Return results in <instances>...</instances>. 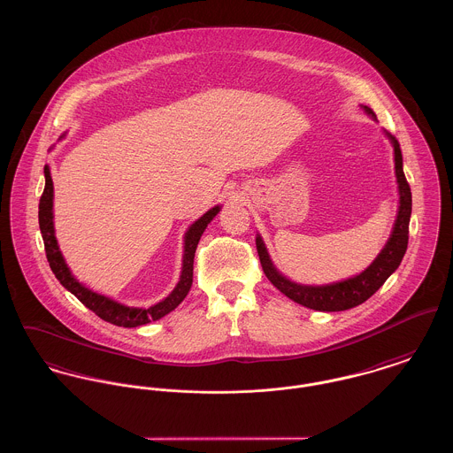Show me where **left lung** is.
I'll list each match as a JSON object with an SVG mask.
<instances>
[{
	"label": "left lung",
	"instance_id": "1",
	"mask_svg": "<svg viewBox=\"0 0 453 453\" xmlns=\"http://www.w3.org/2000/svg\"><path fill=\"white\" fill-rule=\"evenodd\" d=\"M365 112L375 118L373 111L366 105H363ZM388 140L394 144V160H395V175L399 184V213L392 230V235L385 247L381 249L377 259L372 262L361 274L355 278L333 283L326 286H305L296 285L289 280H286L283 274L273 265L269 259V254L265 250V245L262 238L257 235L256 247L261 259L264 274L267 280L276 286L283 295L289 300L307 307V309L320 310V311H341V310L353 309L366 302L379 288H380L387 278L399 267V264L404 257L407 250V240H409V219H411V210H412V196L411 188L405 180L404 170H403V153L399 142L388 134Z\"/></svg>",
	"mask_w": 453,
	"mask_h": 453
}]
</instances>
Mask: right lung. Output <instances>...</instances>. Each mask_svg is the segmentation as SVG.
<instances>
[{"mask_svg": "<svg viewBox=\"0 0 453 453\" xmlns=\"http://www.w3.org/2000/svg\"><path fill=\"white\" fill-rule=\"evenodd\" d=\"M44 175H46V188H44V192L41 196V203H39V226H41V234H42V240H44L49 265H50L54 276L59 280L61 285L65 286L68 291H72L73 295L87 309L92 310L102 320L111 322V324L119 326V327L144 326L151 320L162 319L164 315H167L172 310L179 307V303L186 298V295L191 289L194 254H196V247L199 243V238L203 235V232L206 230L208 223L218 215L219 206H215L210 211H206L197 221H194L189 226V230L186 232L182 274H180V281L173 288V291L168 295L165 300H162L160 303H157L150 309H133V307H124L118 302L104 296V295H98L96 291H92L81 283H78L73 278L70 267L66 265V262L63 259V254L59 252L58 240L54 237V223H52V197H54L52 189L54 188H52V179H50L48 165L44 167Z\"/></svg>", "mask_w": 453, "mask_h": 453, "instance_id": "obj_1", "label": "right lung"}]
</instances>
